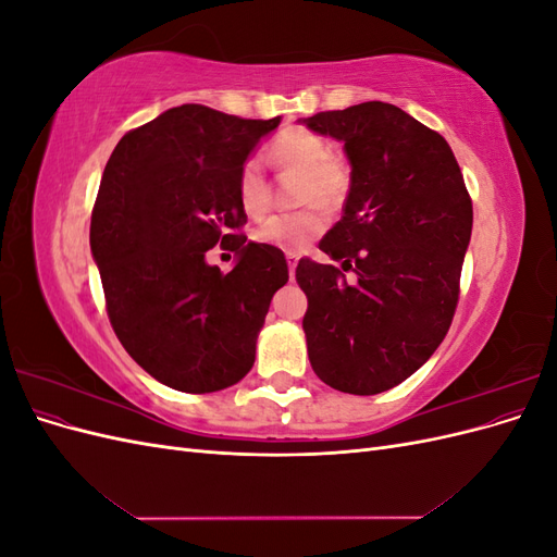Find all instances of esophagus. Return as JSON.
Listing matches in <instances>:
<instances>
[{"label":"esophagus","mask_w":557,"mask_h":557,"mask_svg":"<svg viewBox=\"0 0 557 557\" xmlns=\"http://www.w3.org/2000/svg\"><path fill=\"white\" fill-rule=\"evenodd\" d=\"M297 256H293V252H288V269H290V278H295V269H297Z\"/></svg>","instance_id":"34e87169"}]
</instances>
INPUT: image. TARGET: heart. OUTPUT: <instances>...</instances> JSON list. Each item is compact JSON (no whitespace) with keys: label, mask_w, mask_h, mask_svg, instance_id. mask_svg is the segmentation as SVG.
Segmentation results:
<instances>
[{"label":"heart","mask_w":557,"mask_h":557,"mask_svg":"<svg viewBox=\"0 0 557 557\" xmlns=\"http://www.w3.org/2000/svg\"><path fill=\"white\" fill-rule=\"evenodd\" d=\"M272 160L283 172L301 174L297 199L299 205H311L293 213H278L267 218L256 227L252 239L262 246H272L283 252H305L327 227L325 213L315 208L336 209L348 193V166L334 158V150L327 139L315 132L290 127L283 129L272 141ZM237 197L242 209L258 218L269 209L272 193L264 166L258 158H248L237 178Z\"/></svg>","instance_id":"1"}]
</instances>
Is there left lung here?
Here are the masks:
<instances>
[{
	"label": "left lung",
	"mask_w": 557,
	"mask_h": 557,
	"mask_svg": "<svg viewBox=\"0 0 557 557\" xmlns=\"http://www.w3.org/2000/svg\"><path fill=\"white\" fill-rule=\"evenodd\" d=\"M299 123L342 141L350 164L344 215L320 242L342 269L305 258L295 272L309 299L301 320L309 360L334 391L379 395L444 342L458 307L471 199L442 134L395 104L364 102Z\"/></svg>",
	"instance_id": "1"
}]
</instances>
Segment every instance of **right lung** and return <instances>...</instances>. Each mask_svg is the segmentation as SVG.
<instances>
[{
  "label": "right lung",
  "instance_id": "obj_1",
  "mask_svg": "<svg viewBox=\"0 0 557 557\" xmlns=\"http://www.w3.org/2000/svg\"><path fill=\"white\" fill-rule=\"evenodd\" d=\"M278 123L183 104L127 132L104 166L90 250L111 325L132 360L174 391L239 383L288 283L283 250L234 234L246 223L242 164ZM218 240L240 252L227 275L206 262Z\"/></svg>",
  "mask_w": 557,
  "mask_h": 557
}]
</instances>
